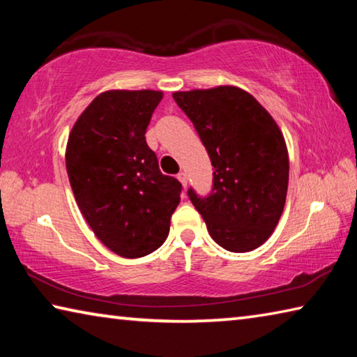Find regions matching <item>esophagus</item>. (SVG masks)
Returning <instances> with one entry per match:
<instances>
[{
  "label": "esophagus",
  "mask_w": 357,
  "mask_h": 357,
  "mask_svg": "<svg viewBox=\"0 0 357 357\" xmlns=\"http://www.w3.org/2000/svg\"><path fill=\"white\" fill-rule=\"evenodd\" d=\"M178 179L181 181V184H183V187L185 189V187H187V183H189V179H187V174H185L184 172L178 173Z\"/></svg>",
  "instance_id": "1"
}]
</instances>
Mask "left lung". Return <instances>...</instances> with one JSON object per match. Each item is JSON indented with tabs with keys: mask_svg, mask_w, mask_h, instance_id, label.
Listing matches in <instances>:
<instances>
[{
	"mask_svg": "<svg viewBox=\"0 0 357 357\" xmlns=\"http://www.w3.org/2000/svg\"><path fill=\"white\" fill-rule=\"evenodd\" d=\"M195 126L214 167L213 190H187L217 244L229 252L261 245L279 223L288 189V151L273 116L236 86L173 94Z\"/></svg>",
	"mask_w": 357,
	"mask_h": 357,
	"instance_id": "obj_1",
	"label": "left lung"
}]
</instances>
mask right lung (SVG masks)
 Returning <instances> with one entry per match:
<instances>
[{
    "instance_id": "obj_1",
    "label": "right lung",
    "mask_w": 357,
    "mask_h": 357,
    "mask_svg": "<svg viewBox=\"0 0 357 357\" xmlns=\"http://www.w3.org/2000/svg\"><path fill=\"white\" fill-rule=\"evenodd\" d=\"M162 91H107L72 128L66 168L78 208L96 236L124 258L164 244L181 200L179 181L162 174L146 128Z\"/></svg>"
}]
</instances>
